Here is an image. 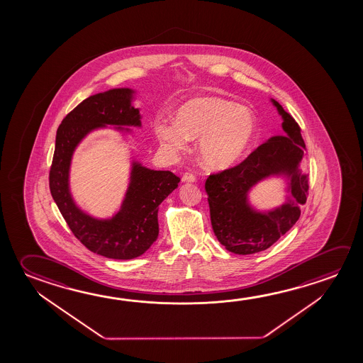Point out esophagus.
<instances>
[{"label": "esophagus", "mask_w": 363, "mask_h": 363, "mask_svg": "<svg viewBox=\"0 0 363 363\" xmlns=\"http://www.w3.org/2000/svg\"><path fill=\"white\" fill-rule=\"evenodd\" d=\"M182 181H184V182H195V181H196V176L192 172L184 173Z\"/></svg>", "instance_id": "1"}]
</instances>
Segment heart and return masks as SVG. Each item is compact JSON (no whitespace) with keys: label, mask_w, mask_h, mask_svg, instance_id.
<instances>
[{"label":"heart","mask_w":363,"mask_h":363,"mask_svg":"<svg viewBox=\"0 0 363 363\" xmlns=\"http://www.w3.org/2000/svg\"><path fill=\"white\" fill-rule=\"evenodd\" d=\"M256 130V116L248 107L215 96L184 102L176 113V121L155 123L157 137L169 148H184L187 139L199 138L197 150L202 163L216 169L238 161Z\"/></svg>","instance_id":"b5f03b06"}]
</instances>
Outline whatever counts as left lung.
<instances>
[{"label": "left lung", "instance_id": "left-lung-1", "mask_svg": "<svg viewBox=\"0 0 363 363\" xmlns=\"http://www.w3.org/2000/svg\"><path fill=\"white\" fill-rule=\"evenodd\" d=\"M272 101L282 115L287 135L271 138L243 162L211 173L205 182L213 230L220 243L235 255H253L276 243L300 218V206L306 202L309 191V177L297 168L305 150L301 129L279 102ZM271 174L292 177L294 201L267 215L257 213L247 205L246 192Z\"/></svg>", "mask_w": 363, "mask_h": 363}]
</instances>
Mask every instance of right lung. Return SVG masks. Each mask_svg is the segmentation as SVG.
<instances>
[{
    "instance_id": "obj_1",
    "label": "right lung",
    "mask_w": 363,
    "mask_h": 363,
    "mask_svg": "<svg viewBox=\"0 0 363 363\" xmlns=\"http://www.w3.org/2000/svg\"><path fill=\"white\" fill-rule=\"evenodd\" d=\"M131 94L129 89L96 94L67 113L57 130L49 171L50 194L74 237L91 252L113 259L142 256L155 243L160 233V203L179 182V177L169 171H153L133 163L129 189L113 219H95L72 200L68 173L73 150L82 138L104 125L140 126V113L131 105Z\"/></svg>"
}]
</instances>
